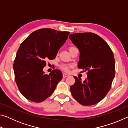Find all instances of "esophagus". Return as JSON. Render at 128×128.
<instances>
[{
  "label": "esophagus",
  "instance_id": "esophagus-1",
  "mask_svg": "<svg viewBox=\"0 0 128 128\" xmlns=\"http://www.w3.org/2000/svg\"><path fill=\"white\" fill-rule=\"evenodd\" d=\"M69 76V75L68 74H66V73H63L62 74V77L63 78H66V77Z\"/></svg>",
  "mask_w": 128,
  "mask_h": 128
}]
</instances>
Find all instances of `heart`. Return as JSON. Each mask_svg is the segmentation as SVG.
I'll return each mask as SVG.
<instances>
[{
    "label": "heart",
    "mask_w": 128,
    "mask_h": 128,
    "mask_svg": "<svg viewBox=\"0 0 128 128\" xmlns=\"http://www.w3.org/2000/svg\"><path fill=\"white\" fill-rule=\"evenodd\" d=\"M74 48H76L73 46H70V47H69L68 50L69 51H72V50L74 49ZM70 66H69V65H67V64H62L60 66V68L62 69V70L64 71H66V72H68L69 68H70Z\"/></svg>",
    "instance_id": "b5f03b06"
}]
</instances>
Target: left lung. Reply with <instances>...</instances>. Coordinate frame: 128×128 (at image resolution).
I'll return each mask as SVG.
<instances>
[{"mask_svg":"<svg viewBox=\"0 0 128 128\" xmlns=\"http://www.w3.org/2000/svg\"><path fill=\"white\" fill-rule=\"evenodd\" d=\"M69 39L78 48L80 55L78 68L88 70V77H74L75 83L70 86L72 96L84 106H92L104 98L111 88L115 75L113 52L107 43L96 34H72Z\"/></svg>","mask_w":128,"mask_h":128,"instance_id":"8db88e82","label":"left lung"}]
</instances>
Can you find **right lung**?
<instances>
[{
  "label": "right lung",
  "instance_id": "add662e5",
  "mask_svg": "<svg viewBox=\"0 0 128 128\" xmlns=\"http://www.w3.org/2000/svg\"><path fill=\"white\" fill-rule=\"evenodd\" d=\"M69 34L50 28L40 29L20 44L13 67L17 87L25 98L40 103L54 92L62 79V73L54 69L50 74H45L43 68L47 60L56 58Z\"/></svg>",
  "mask_w": 128,
  "mask_h": 128
}]
</instances>
